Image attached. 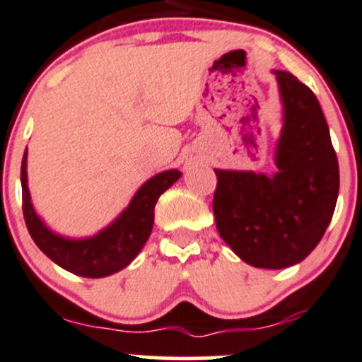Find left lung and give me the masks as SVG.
I'll return each mask as SVG.
<instances>
[{
	"label": "left lung",
	"mask_w": 362,
	"mask_h": 362,
	"mask_svg": "<svg viewBox=\"0 0 362 362\" xmlns=\"http://www.w3.org/2000/svg\"><path fill=\"white\" fill-rule=\"evenodd\" d=\"M284 127L273 177L215 170L214 215L221 238L247 264L280 269L301 262L322 240L338 199L339 170L322 108L289 71H273Z\"/></svg>",
	"instance_id": "left-lung-1"
}]
</instances>
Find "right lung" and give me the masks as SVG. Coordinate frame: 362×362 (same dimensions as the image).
<instances>
[{
  "mask_svg": "<svg viewBox=\"0 0 362 362\" xmlns=\"http://www.w3.org/2000/svg\"><path fill=\"white\" fill-rule=\"evenodd\" d=\"M25 160L28 151L24 152L21 166V184L24 221L33 242L57 266L87 279L113 275L136 257L152 233L154 208L159 196L182 177L178 170H168L156 175L138 189L126 210L108 228L90 238L71 240L50 231L36 215L28 189Z\"/></svg>",
  "mask_w": 362,
  "mask_h": 362,
  "instance_id": "add662e5",
  "label": "right lung"
}]
</instances>
